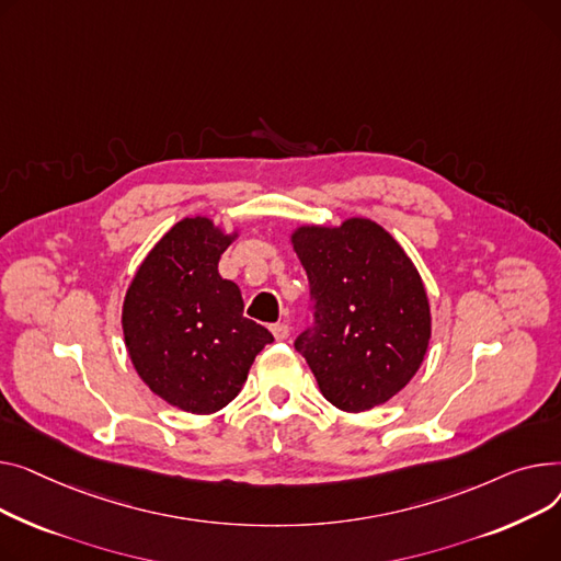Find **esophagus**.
Returning a JSON list of instances; mask_svg holds the SVG:
<instances>
[{
	"label": "esophagus",
	"instance_id": "esophagus-1",
	"mask_svg": "<svg viewBox=\"0 0 561 561\" xmlns=\"http://www.w3.org/2000/svg\"><path fill=\"white\" fill-rule=\"evenodd\" d=\"M272 333H274V337H276L278 342H283V340L289 337V325H287V323H274V325H272Z\"/></svg>",
	"mask_w": 561,
	"mask_h": 561
}]
</instances>
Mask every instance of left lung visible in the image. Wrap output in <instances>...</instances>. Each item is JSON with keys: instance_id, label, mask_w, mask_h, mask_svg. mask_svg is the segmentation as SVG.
<instances>
[{"instance_id": "8db88e82", "label": "left lung", "mask_w": 561, "mask_h": 561, "mask_svg": "<svg viewBox=\"0 0 561 561\" xmlns=\"http://www.w3.org/2000/svg\"><path fill=\"white\" fill-rule=\"evenodd\" d=\"M291 244L310 280L312 325L294 342L325 401L344 412L387 403L419 371L431 304L408 253L382 226H299Z\"/></svg>"}]
</instances>
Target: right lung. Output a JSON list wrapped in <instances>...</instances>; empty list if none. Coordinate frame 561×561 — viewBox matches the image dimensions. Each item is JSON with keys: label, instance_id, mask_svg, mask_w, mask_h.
I'll return each instance as SVG.
<instances>
[{"label": "right lung", "instance_id": "add662e5", "mask_svg": "<svg viewBox=\"0 0 561 561\" xmlns=\"http://www.w3.org/2000/svg\"><path fill=\"white\" fill-rule=\"evenodd\" d=\"M238 233L208 217L174 224L130 280L122 328L130 362L147 387L170 405L213 414L233 401L255 355L274 342L247 319L240 287L217 265Z\"/></svg>", "mask_w": 561, "mask_h": 561}]
</instances>
